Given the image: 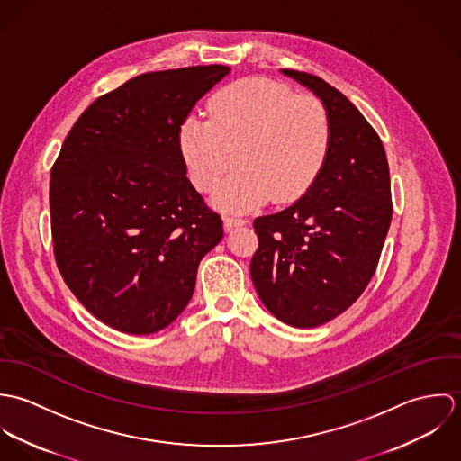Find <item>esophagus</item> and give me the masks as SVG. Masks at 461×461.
I'll return each instance as SVG.
<instances>
[{"instance_id":"esophagus-1","label":"esophagus","mask_w":461,"mask_h":461,"mask_svg":"<svg viewBox=\"0 0 461 461\" xmlns=\"http://www.w3.org/2000/svg\"><path fill=\"white\" fill-rule=\"evenodd\" d=\"M247 223H249V220H247V218H241V216H232V214H229V216L223 218V227H225V230H232L234 227L247 225Z\"/></svg>"}]
</instances>
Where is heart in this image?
I'll return each instance as SVG.
<instances>
[{
	"label": "heart",
	"instance_id": "heart-1",
	"mask_svg": "<svg viewBox=\"0 0 461 461\" xmlns=\"http://www.w3.org/2000/svg\"><path fill=\"white\" fill-rule=\"evenodd\" d=\"M209 117L190 115L179 128V149L190 179L211 192L218 207L247 211L267 198L302 197L320 176L330 149V121L323 103L293 94L267 79H243L220 90Z\"/></svg>",
	"mask_w": 461,
	"mask_h": 461
}]
</instances>
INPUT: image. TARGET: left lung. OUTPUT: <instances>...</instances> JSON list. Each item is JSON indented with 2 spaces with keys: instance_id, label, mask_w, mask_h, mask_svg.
<instances>
[{
  "instance_id": "8db88e82",
  "label": "left lung",
  "mask_w": 461,
  "mask_h": 461,
  "mask_svg": "<svg viewBox=\"0 0 461 461\" xmlns=\"http://www.w3.org/2000/svg\"><path fill=\"white\" fill-rule=\"evenodd\" d=\"M282 72L327 108V161L293 205L254 221L250 275L264 307L285 325L312 329L351 307L376 271L393 220L384 143L355 104L325 79Z\"/></svg>"
}]
</instances>
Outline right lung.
Returning a JSON list of instances; mask_svg holds the SVG:
<instances>
[{
  "mask_svg": "<svg viewBox=\"0 0 461 461\" xmlns=\"http://www.w3.org/2000/svg\"><path fill=\"white\" fill-rule=\"evenodd\" d=\"M230 68L147 72L95 99L51 168L57 266L99 321L147 335L190 303L221 218L186 177L179 128Z\"/></svg>",
  "mask_w": 461,
  "mask_h": 461,
  "instance_id": "1",
  "label": "right lung"
}]
</instances>
